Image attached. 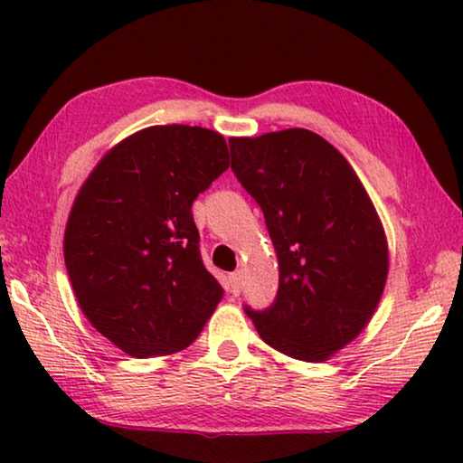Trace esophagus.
<instances>
[{
    "instance_id": "1",
    "label": "esophagus",
    "mask_w": 463,
    "mask_h": 463,
    "mask_svg": "<svg viewBox=\"0 0 463 463\" xmlns=\"http://www.w3.org/2000/svg\"><path fill=\"white\" fill-rule=\"evenodd\" d=\"M240 288H242V274H240V271H233L230 276V290L233 295H240Z\"/></svg>"
}]
</instances>
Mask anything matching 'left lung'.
I'll use <instances>...</instances> for the list:
<instances>
[{
  "label": "left lung",
  "instance_id": "obj_1",
  "mask_svg": "<svg viewBox=\"0 0 463 463\" xmlns=\"http://www.w3.org/2000/svg\"><path fill=\"white\" fill-rule=\"evenodd\" d=\"M232 170L259 206L278 257L269 307L244 312L265 344L322 363L356 339L382 299L388 242L344 156L306 128L230 138Z\"/></svg>",
  "mask_w": 463,
  "mask_h": 463
}]
</instances>
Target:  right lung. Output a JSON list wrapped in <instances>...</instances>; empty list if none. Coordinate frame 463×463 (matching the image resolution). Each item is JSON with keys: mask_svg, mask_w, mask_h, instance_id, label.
I'll return each instance as SVG.
<instances>
[{"mask_svg": "<svg viewBox=\"0 0 463 463\" xmlns=\"http://www.w3.org/2000/svg\"><path fill=\"white\" fill-rule=\"evenodd\" d=\"M227 168L219 132L151 126L81 185L65 230L67 274L90 325L128 356L187 347L223 297L202 263L192 204Z\"/></svg>", "mask_w": 463, "mask_h": 463, "instance_id": "obj_1", "label": "right lung"}]
</instances>
